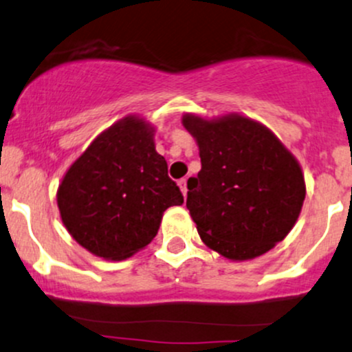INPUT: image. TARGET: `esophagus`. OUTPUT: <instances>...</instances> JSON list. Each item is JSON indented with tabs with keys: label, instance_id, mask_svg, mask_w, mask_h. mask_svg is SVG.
Returning <instances> with one entry per match:
<instances>
[{
	"label": "esophagus",
	"instance_id": "34e87169",
	"mask_svg": "<svg viewBox=\"0 0 352 352\" xmlns=\"http://www.w3.org/2000/svg\"><path fill=\"white\" fill-rule=\"evenodd\" d=\"M177 186H179V189H181V192H183V196H186L188 195V181L184 179H179L177 181Z\"/></svg>",
	"mask_w": 352,
	"mask_h": 352
}]
</instances>
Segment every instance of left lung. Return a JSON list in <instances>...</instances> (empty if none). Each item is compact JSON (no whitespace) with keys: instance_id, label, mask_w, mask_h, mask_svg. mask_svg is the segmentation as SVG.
Instances as JSON below:
<instances>
[{"instance_id":"8db88e82","label":"left lung","mask_w":352,"mask_h":352,"mask_svg":"<svg viewBox=\"0 0 352 352\" xmlns=\"http://www.w3.org/2000/svg\"><path fill=\"white\" fill-rule=\"evenodd\" d=\"M199 146L201 171L188 181V199L201 239L232 261L258 258L293 229L306 184L298 160L266 126L228 114H184Z\"/></svg>"}]
</instances>
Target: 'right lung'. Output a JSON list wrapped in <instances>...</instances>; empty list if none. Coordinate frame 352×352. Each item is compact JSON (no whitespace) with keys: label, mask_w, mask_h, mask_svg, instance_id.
I'll list each match as a JSON object with an SVG mask.
<instances>
[{"label":"right lung","mask_w":352,"mask_h":352,"mask_svg":"<svg viewBox=\"0 0 352 352\" xmlns=\"http://www.w3.org/2000/svg\"><path fill=\"white\" fill-rule=\"evenodd\" d=\"M61 221L76 243L123 261L157 234L163 212L183 204L155 148V129L126 116L102 131L71 164L58 188Z\"/></svg>","instance_id":"obj_1"}]
</instances>
